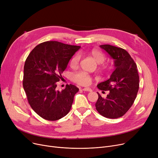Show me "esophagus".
I'll return each instance as SVG.
<instances>
[{"mask_svg": "<svg viewBox=\"0 0 158 158\" xmlns=\"http://www.w3.org/2000/svg\"><path fill=\"white\" fill-rule=\"evenodd\" d=\"M83 91H86V92H92V89L90 88H85L83 89Z\"/></svg>", "mask_w": 158, "mask_h": 158, "instance_id": "1", "label": "esophagus"}]
</instances>
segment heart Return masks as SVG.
<instances>
[{
  "instance_id": "1",
  "label": "heart",
  "mask_w": 158,
  "mask_h": 158,
  "mask_svg": "<svg viewBox=\"0 0 158 158\" xmlns=\"http://www.w3.org/2000/svg\"><path fill=\"white\" fill-rule=\"evenodd\" d=\"M90 55L94 59L100 64V68L102 71L106 72L109 69V65L108 64L102 63L105 61L106 57L105 54L98 50H92L90 52ZM81 60V56L79 53L75 55L72 58L70 65L72 68H76L78 67ZM72 80L75 83L82 86H88L91 83L92 77L89 74L85 72H79L75 73L72 75Z\"/></svg>"
}]
</instances>
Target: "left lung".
<instances>
[{
    "mask_svg": "<svg viewBox=\"0 0 158 158\" xmlns=\"http://www.w3.org/2000/svg\"><path fill=\"white\" fill-rule=\"evenodd\" d=\"M114 60L115 70L110 79L98 85L102 91H109L106 98L98 93L95 103L97 111L106 118L122 117L132 106L139 86L137 65L124 49L110 44L101 45Z\"/></svg>",
    "mask_w": 158,
    "mask_h": 158,
    "instance_id": "obj_1",
    "label": "left lung"
}]
</instances>
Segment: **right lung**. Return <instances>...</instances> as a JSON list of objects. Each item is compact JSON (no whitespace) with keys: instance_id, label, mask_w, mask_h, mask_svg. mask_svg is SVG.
<instances>
[{"instance_id":"add662e5","label":"right lung","mask_w":158,"mask_h":158,"mask_svg":"<svg viewBox=\"0 0 158 158\" xmlns=\"http://www.w3.org/2000/svg\"><path fill=\"white\" fill-rule=\"evenodd\" d=\"M81 46L57 41H46L36 46L24 66L23 88L31 108L41 118L56 121L70 112L79 88L67 85L57 90L69 60Z\"/></svg>"}]
</instances>
